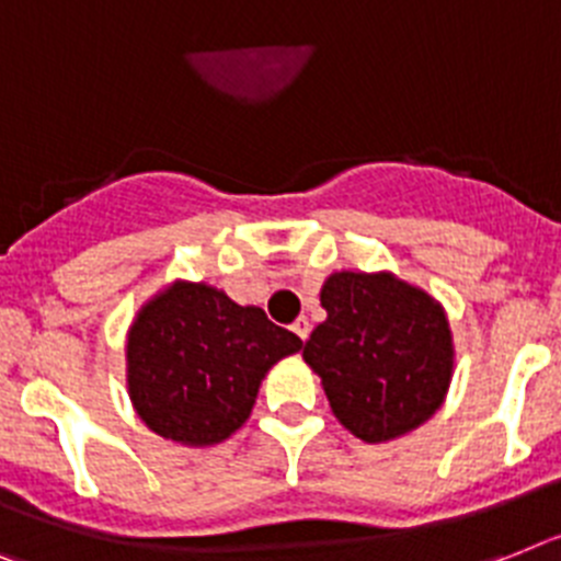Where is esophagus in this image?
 <instances>
[{"label":"esophagus","instance_id":"34e87169","mask_svg":"<svg viewBox=\"0 0 561 561\" xmlns=\"http://www.w3.org/2000/svg\"><path fill=\"white\" fill-rule=\"evenodd\" d=\"M294 333H296V336H299V339H302V342H305V339L310 336V322H308V319H305V317H299V319H296V322H294Z\"/></svg>","mask_w":561,"mask_h":561}]
</instances>
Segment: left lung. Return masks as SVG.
Wrapping results in <instances>:
<instances>
[{
  "instance_id": "left-lung-1",
  "label": "left lung",
  "mask_w": 561,
  "mask_h": 561,
  "mask_svg": "<svg viewBox=\"0 0 561 561\" xmlns=\"http://www.w3.org/2000/svg\"><path fill=\"white\" fill-rule=\"evenodd\" d=\"M328 319L305 342L333 416L362 442L416 431L439 411L454 376L442 305L393 273L342 271L322 285Z\"/></svg>"
}]
</instances>
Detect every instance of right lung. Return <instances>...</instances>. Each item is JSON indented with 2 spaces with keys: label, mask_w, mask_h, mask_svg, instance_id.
<instances>
[{
  "label": "right lung",
  "mask_w": 561,
  "mask_h": 561,
  "mask_svg": "<svg viewBox=\"0 0 561 561\" xmlns=\"http://www.w3.org/2000/svg\"><path fill=\"white\" fill-rule=\"evenodd\" d=\"M302 339L205 282H173L128 331V393L164 439L205 448L248 422L259 385Z\"/></svg>",
  "instance_id": "add662e5"
}]
</instances>
